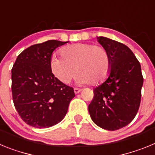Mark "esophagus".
<instances>
[{
	"instance_id": "esophagus-1",
	"label": "esophagus",
	"mask_w": 155,
	"mask_h": 155,
	"mask_svg": "<svg viewBox=\"0 0 155 155\" xmlns=\"http://www.w3.org/2000/svg\"><path fill=\"white\" fill-rule=\"evenodd\" d=\"M81 91V89H80V88H78V87H75L74 88V93L75 94H78L80 91Z\"/></svg>"
}]
</instances>
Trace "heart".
Segmentation results:
<instances>
[{
    "mask_svg": "<svg viewBox=\"0 0 155 155\" xmlns=\"http://www.w3.org/2000/svg\"><path fill=\"white\" fill-rule=\"evenodd\" d=\"M62 57L53 56L50 68L53 74L63 83L68 84L77 73L79 84H98L107 78L111 68L109 52L101 46L76 43L61 50Z\"/></svg>",
    "mask_w": 155,
    "mask_h": 155,
    "instance_id": "1",
    "label": "heart"
}]
</instances>
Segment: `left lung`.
I'll list each match as a JSON object with an SVG mask.
<instances>
[{
  "label": "left lung",
  "instance_id": "left-lung-1",
  "mask_svg": "<svg viewBox=\"0 0 155 155\" xmlns=\"http://www.w3.org/2000/svg\"><path fill=\"white\" fill-rule=\"evenodd\" d=\"M98 41L109 52L111 69L109 78L94 89L88 112L97 126L113 131L136 116L143 78L140 62L128 46L106 37H98Z\"/></svg>",
  "mask_w": 155,
  "mask_h": 155
}]
</instances>
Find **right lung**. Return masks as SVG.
I'll list each match as a JSON object with an SVG mask.
<instances>
[{
  "label": "right lung",
  "instance_id": "obj_1",
  "mask_svg": "<svg viewBox=\"0 0 155 155\" xmlns=\"http://www.w3.org/2000/svg\"><path fill=\"white\" fill-rule=\"evenodd\" d=\"M68 42L48 40L23 50L12 69L14 105L21 120L36 128L56 125L75 96L72 87L57 78L50 68L52 53Z\"/></svg>",
  "mask_w": 155,
  "mask_h": 155
}]
</instances>
